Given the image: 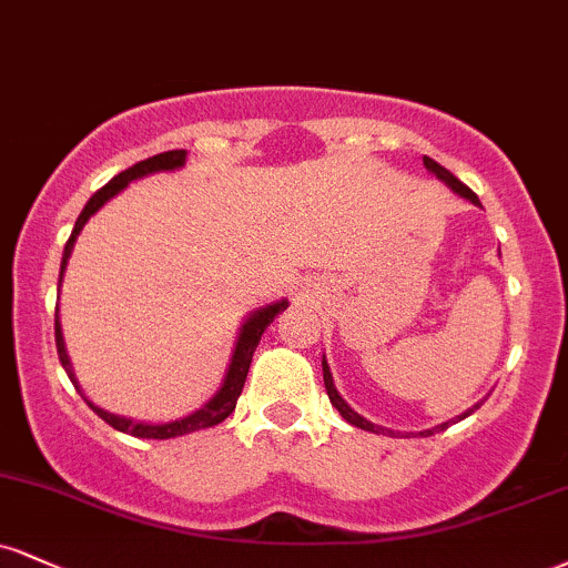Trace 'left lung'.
<instances>
[{"mask_svg": "<svg viewBox=\"0 0 568 568\" xmlns=\"http://www.w3.org/2000/svg\"><path fill=\"white\" fill-rule=\"evenodd\" d=\"M423 166H426L428 172H432V174L436 176V180L447 184V187L453 190V193H457L460 197H466V201L474 203V206H481V201H479V197H476L474 190H468L466 184H463L460 180H457L455 174H449L447 169L439 166V163H436L434 159H428V155H423ZM323 378H325V392H327V396H331V405L338 409L341 418H344L346 423H352V426H357V428H362V432H371V434H394V432H388V428L378 426V423H371L367 418H362V415L357 413V409H352L349 405H346V399H344V396L338 394L336 384H333V375H331V367H327L325 354H323ZM479 407H481V402H476V405H474V407H468L466 413H463V415H457V418H453V420H444V423H439V426H434V428H426V432H420V436H432V434H436V432H444V428L453 426V423L463 420V418H468V415L474 413V409H479Z\"/></svg>", "mask_w": 568, "mask_h": 568, "instance_id": "obj_1", "label": "left lung"}]
</instances>
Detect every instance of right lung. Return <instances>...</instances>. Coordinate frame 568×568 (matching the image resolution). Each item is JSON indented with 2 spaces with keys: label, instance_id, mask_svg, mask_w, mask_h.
Listing matches in <instances>:
<instances>
[{
  "label": "right lung",
  "instance_id": "add662e5",
  "mask_svg": "<svg viewBox=\"0 0 568 568\" xmlns=\"http://www.w3.org/2000/svg\"><path fill=\"white\" fill-rule=\"evenodd\" d=\"M184 161H187V150H169V153H159V155H153V159L134 163L132 169H126V172H121L119 176H113V180L108 182L105 187H100L98 193L89 197L84 211H81L79 219H77V224H73L71 237H68V243H65L63 262H60L58 291H60V283H63L68 258H71V254H73V243H77V237L81 235V230H84V224L89 222V216L98 214V211L105 206V203L111 201V197L119 195L121 190H126L129 182L142 180V176L159 174V172H176V169L184 166ZM285 306H288V298H280V302L258 306V310L251 312L248 317L243 320L241 331H237L235 349H232L227 373H224V381H222V386H219V392L211 396V399L203 407H197L190 415H182V418L166 420V423H150V420L126 418V415L108 413V409H102V407L94 405L92 399H87V394L81 392V386H79L77 373H73L71 357H68L65 338H63V325H60V306H54V344H58L60 365H63V371L68 373V378H71V384L77 386V392L84 396L87 405L92 407L94 413H98L100 418L108 423V426H113L115 432H121V434L136 436V439H174V436L203 432V428L216 426V423H222L232 413V409H235L237 396H241V392H243L245 375H248L251 359H254V352H256L258 341H262V333L266 331V325H270L272 320H275L277 314L285 310Z\"/></svg>",
  "mask_w": 568,
  "mask_h": 568
}]
</instances>
